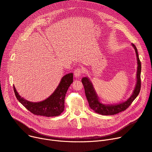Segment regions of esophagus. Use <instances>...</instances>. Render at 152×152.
Here are the masks:
<instances>
[{
  "instance_id": "esophagus-1",
  "label": "esophagus",
  "mask_w": 152,
  "mask_h": 152,
  "mask_svg": "<svg viewBox=\"0 0 152 152\" xmlns=\"http://www.w3.org/2000/svg\"><path fill=\"white\" fill-rule=\"evenodd\" d=\"M84 73V70L83 68H77L74 71V74L76 77H79L82 75H83Z\"/></svg>"
}]
</instances>
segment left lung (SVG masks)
<instances>
[{
  "label": "left lung",
  "mask_w": 152,
  "mask_h": 152,
  "mask_svg": "<svg viewBox=\"0 0 152 152\" xmlns=\"http://www.w3.org/2000/svg\"><path fill=\"white\" fill-rule=\"evenodd\" d=\"M132 45L134 48L135 53L137 56V83L135 85L134 91L131 96L126 101L122 102L119 104L116 105H104L100 103L99 100L97 95L95 92L92 84L91 81L87 77H83L82 83L84 86L86 96L89 102V107L92 109L95 113H99L102 115H113L120 113L124 111L128 108L132 102L139 95L140 87H141V80H140V73H141V63L139 58V54L137 49L134 44Z\"/></svg>",
  "instance_id": "left-lung-1"
}]
</instances>
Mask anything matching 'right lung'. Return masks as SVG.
Here are the masks:
<instances>
[{"label": "right lung", "mask_w": 152, "mask_h": 152, "mask_svg": "<svg viewBox=\"0 0 152 152\" xmlns=\"http://www.w3.org/2000/svg\"><path fill=\"white\" fill-rule=\"evenodd\" d=\"M73 81V74L64 76L57 88L49 97L40 102H31L21 97L13 86L15 96L21 104L30 112L36 115L47 117L59 116L65 108V98L66 92Z\"/></svg>", "instance_id": "1"}]
</instances>
